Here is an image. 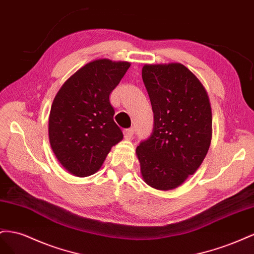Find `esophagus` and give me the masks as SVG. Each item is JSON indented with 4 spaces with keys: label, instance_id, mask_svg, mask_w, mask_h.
I'll return each mask as SVG.
<instances>
[{
    "label": "esophagus",
    "instance_id": "esophagus-1",
    "mask_svg": "<svg viewBox=\"0 0 254 254\" xmlns=\"http://www.w3.org/2000/svg\"><path fill=\"white\" fill-rule=\"evenodd\" d=\"M134 133H135V128L134 127H131V128H127L123 131V135H125V137L127 139H131L132 137L134 136Z\"/></svg>",
    "mask_w": 254,
    "mask_h": 254
}]
</instances>
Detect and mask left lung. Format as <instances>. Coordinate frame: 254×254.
Listing matches in <instances>:
<instances>
[{
  "instance_id": "obj_1",
  "label": "left lung",
  "mask_w": 254,
  "mask_h": 254,
  "mask_svg": "<svg viewBox=\"0 0 254 254\" xmlns=\"http://www.w3.org/2000/svg\"><path fill=\"white\" fill-rule=\"evenodd\" d=\"M154 114L153 132L136 149L142 180L172 190L197 171L212 141V108L205 87L180 63L142 67Z\"/></svg>"
}]
</instances>
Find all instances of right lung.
Returning a JSON list of instances; mask_svg holds the SVG:
<instances>
[{
    "mask_svg": "<svg viewBox=\"0 0 254 254\" xmlns=\"http://www.w3.org/2000/svg\"><path fill=\"white\" fill-rule=\"evenodd\" d=\"M129 66L128 62L92 61L56 93L49 117V139L57 161L71 175H93L122 140L110 95Z\"/></svg>",
    "mask_w": 254,
    "mask_h": 254,
    "instance_id": "1",
    "label": "right lung"
}]
</instances>
